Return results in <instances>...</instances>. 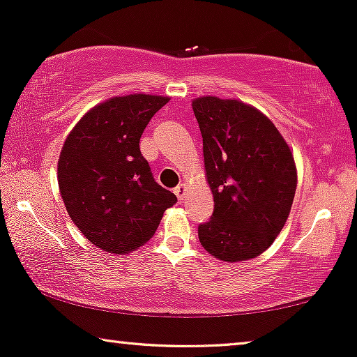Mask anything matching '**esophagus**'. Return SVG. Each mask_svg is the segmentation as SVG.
<instances>
[{
  "label": "esophagus",
  "mask_w": 357,
  "mask_h": 357,
  "mask_svg": "<svg viewBox=\"0 0 357 357\" xmlns=\"http://www.w3.org/2000/svg\"><path fill=\"white\" fill-rule=\"evenodd\" d=\"M174 193L177 195L178 202H182V199H183V193H185V183H180V185H177V187L174 188Z\"/></svg>",
  "instance_id": "esophagus-1"
}]
</instances>
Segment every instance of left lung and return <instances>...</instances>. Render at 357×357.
<instances>
[{"label": "left lung", "mask_w": 357, "mask_h": 357, "mask_svg": "<svg viewBox=\"0 0 357 357\" xmlns=\"http://www.w3.org/2000/svg\"><path fill=\"white\" fill-rule=\"evenodd\" d=\"M214 211L198 226L204 250L224 261L255 258L289 216L297 174L289 146L261 112L218 97L193 100Z\"/></svg>", "instance_id": "left-lung-1"}]
</instances>
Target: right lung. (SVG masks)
I'll list each match as a JSON object with an SVG mask.
<instances>
[{"label":"right lung","mask_w":357,"mask_h":357,"mask_svg":"<svg viewBox=\"0 0 357 357\" xmlns=\"http://www.w3.org/2000/svg\"><path fill=\"white\" fill-rule=\"evenodd\" d=\"M169 97L131 94L96 105L63 144L58 185L68 214L96 247L128 253L154 236L177 197L160 187L139 138Z\"/></svg>","instance_id":"1"}]
</instances>
